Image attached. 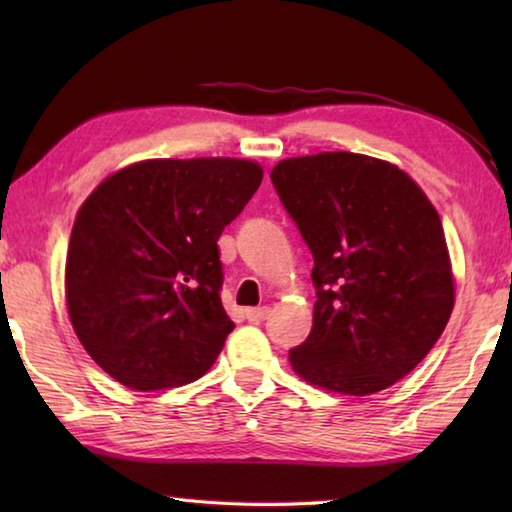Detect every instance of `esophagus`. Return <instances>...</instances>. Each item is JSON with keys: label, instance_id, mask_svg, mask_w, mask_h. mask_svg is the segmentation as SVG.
Returning a JSON list of instances; mask_svg holds the SVG:
<instances>
[{"label": "esophagus", "instance_id": "obj_1", "mask_svg": "<svg viewBox=\"0 0 512 512\" xmlns=\"http://www.w3.org/2000/svg\"><path fill=\"white\" fill-rule=\"evenodd\" d=\"M268 314H271V309L268 307H253V309H246V318L250 320V323H262V320L268 318Z\"/></svg>", "mask_w": 512, "mask_h": 512}]
</instances>
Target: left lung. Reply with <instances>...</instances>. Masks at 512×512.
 <instances>
[{"label": "left lung", "mask_w": 512, "mask_h": 512, "mask_svg": "<svg viewBox=\"0 0 512 512\" xmlns=\"http://www.w3.org/2000/svg\"><path fill=\"white\" fill-rule=\"evenodd\" d=\"M271 183L314 255V327L289 350L293 370L343 395L393 386L454 309L436 207L395 164L348 151L277 162Z\"/></svg>", "instance_id": "left-lung-1"}]
</instances>
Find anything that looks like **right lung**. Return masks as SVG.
<instances>
[{
	"label": "right lung",
	"mask_w": 512,
	"mask_h": 512,
	"mask_svg": "<svg viewBox=\"0 0 512 512\" xmlns=\"http://www.w3.org/2000/svg\"><path fill=\"white\" fill-rule=\"evenodd\" d=\"M235 158L146 160L112 173L76 214L65 264L74 332L137 391L212 368L235 323L221 305L219 241L262 185Z\"/></svg>",
	"instance_id": "right-lung-1"
}]
</instances>
